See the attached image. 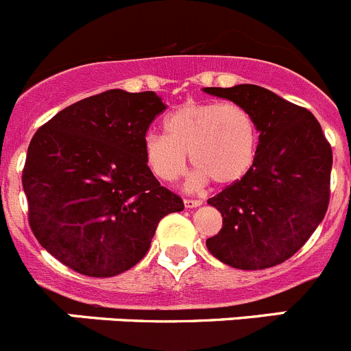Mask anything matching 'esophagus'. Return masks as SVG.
Here are the masks:
<instances>
[{
    "label": "esophagus",
    "instance_id": "esophagus-1",
    "mask_svg": "<svg viewBox=\"0 0 351 351\" xmlns=\"http://www.w3.org/2000/svg\"><path fill=\"white\" fill-rule=\"evenodd\" d=\"M183 204H185V208L194 209V208H199V206L202 204V201L201 199H185V201H183Z\"/></svg>",
    "mask_w": 351,
    "mask_h": 351
}]
</instances>
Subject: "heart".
I'll list each match as a JSON object with an SVG mask.
<instances>
[{
    "mask_svg": "<svg viewBox=\"0 0 351 351\" xmlns=\"http://www.w3.org/2000/svg\"><path fill=\"white\" fill-rule=\"evenodd\" d=\"M165 131L166 136L149 133L142 143L145 165L162 182H175L185 173L189 154L197 166L186 183L192 191L209 180L234 185L256 159V123L239 104L185 101L166 117Z\"/></svg>",
    "mask_w": 351,
    "mask_h": 351,
    "instance_id": "1",
    "label": "heart"
}]
</instances>
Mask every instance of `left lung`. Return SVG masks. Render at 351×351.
<instances>
[{"instance_id": "1", "label": "left lung", "mask_w": 351, "mask_h": 351, "mask_svg": "<svg viewBox=\"0 0 351 351\" xmlns=\"http://www.w3.org/2000/svg\"><path fill=\"white\" fill-rule=\"evenodd\" d=\"M245 107L258 128V152L247 175L208 201L223 227L208 251L239 270H263L289 260L329 206L332 150L310 110L256 84L202 88Z\"/></svg>"}]
</instances>
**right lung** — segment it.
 <instances>
[{"mask_svg":"<svg viewBox=\"0 0 351 351\" xmlns=\"http://www.w3.org/2000/svg\"><path fill=\"white\" fill-rule=\"evenodd\" d=\"M154 91L109 90L76 101L36 131L22 173L39 244L88 277H114L147 254L159 221L183 201L143 159Z\"/></svg>","mask_w":351,"mask_h":351,"instance_id":"right-lung-1","label":"right lung"}]
</instances>
